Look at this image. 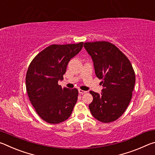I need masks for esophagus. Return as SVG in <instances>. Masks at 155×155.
Wrapping results in <instances>:
<instances>
[{"label": "esophagus", "mask_w": 155, "mask_h": 155, "mask_svg": "<svg viewBox=\"0 0 155 155\" xmlns=\"http://www.w3.org/2000/svg\"><path fill=\"white\" fill-rule=\"evenodd\" d=\"M86 92H87V91H84V90H81V89H79V90H78V93H79L80 94H85Z\"/></svg>", "instance_id": "34e87169"}]
</instances>
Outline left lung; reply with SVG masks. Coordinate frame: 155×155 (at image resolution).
Listing matches in <instances>:
<instances>
[{"mask_svg":"<svg viewBox=\"0 0 155 155\" xmlns=\"http://www.w3.org/2000/svg\"><path fill=\"white\" fill-rule=\"evenodd\" d=\"M84 47L103 87L101 94L90 91L93 101L89 109L98 121L114 122L124 114L130 102L135 83L134 70L125 54L109 41L85 42Z\"/></svg>","mask_w":155,"mask_h":155,"instance_id":"left-lung-1","label":"left lung"}]
</instances>
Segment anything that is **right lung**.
I'll list each match as a JSON object with an SVG mask.
<instances>
[{"label": "right lung", "mask_w": 155, "mask_h": 155, "mask_svg": "<svg viewBox=\"0 0 155 155\" xmlns=\"http://www.w3.org/2000/svg\"><path fill=\"white\" fill-rule=\"evenodd\" d=\"M83 42L52 44L38 53L31 62L26 75L28 98L40 117L50 124H59L69 117L77 102L76 88H62L68 62L79 52Z\"/></svg>", "instance_id": "right-lung-1"}]
</instances>
